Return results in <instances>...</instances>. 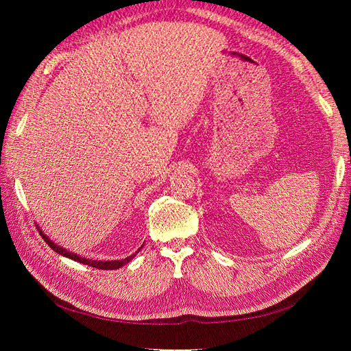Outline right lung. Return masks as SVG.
Instances as JSON below:
<instances>
[{
	"instance_id": "1",
	"label": "right lung",
	"mask_w": 351,
	"mask_h": 351,
	"mask_svg": "<svg viewBox=\"0 0 351 351\" xmlns=\"http://www.w3.org/2000/svg\"><path fill=\"white\" fill-rule=\"evenodd\" d=\"M40 236H42V239L45 240V243H48V246H49L52 250H56L57 253L62 254V256L70 258V259H73V261H77V262H80V263H83V265H89V267H93V268L104 269V271L121 268L123 265L129 263V262L134 258V254H136V253H139V250H141V249H139V250H137L134 254H132V256L125 258V259H121V261H104V262H102V261H89V259H84V258L79 256V254H76V253H70V252H67L66 249H62L61 246H58V244H56L54 241H51L45 234H42V231H40Z\"/></svg>"
}]
</instances>
